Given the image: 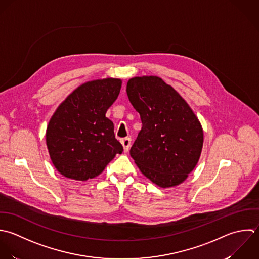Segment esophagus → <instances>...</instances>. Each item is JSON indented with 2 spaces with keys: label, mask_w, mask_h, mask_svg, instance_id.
<instances>
[{
  "label": "esophagus",
  "mask_w": 259,
  "mask_h": 259,
  "mask_svg": "<svg viewBox=\"0 0 259 259\" xmlns=\"http://www.w3.org/2000/svg\"><path fill=\"white\" fill-rule=\"evenodd\" d=\"M121 143H122V145L124 147V151L127 152L129 150L130 145H131V138L130 137H125V138L121 139Z\"/></svg>",
  "instance_id": "esophagus-1"
}]
</instances>
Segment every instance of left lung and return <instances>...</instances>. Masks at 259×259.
<instances>
[{
  "mask_svg": "<svg viewBox=\"0 0 259 259\" xmlns=\"http://www.w3.org/2000/svg\"><path fill=\"white\" fill-rule=\"evenodd\" d=\"M126 92L142 122L130 149L131 157L157 186L182 184L202 152L204 133L200 121L180 94L160 77H133Z\"/></svg>",
  "mask_w": 259,
  "mask_h": 259,
  "instance_id": "obj_1",
  "label": "left lung"
}]
</instances>
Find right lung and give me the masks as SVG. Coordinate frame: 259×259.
<instances>
[{
	"mask_svg": "<svg viewBox=\"0 0 259 259\" xmlns=\"http://www.w3.org/2000/svg\"><path fill=\"white\" fill-rule=\"evenodd\" d=\"M121 79L85 82L56 109L46 130V144L55 168L65 178L87 181L99 176L123 151L107 110L118 98Z\"/></svg>",
	"mask_w": 259,
	"mask_h": 259,
	"instance_id": "add662e5",
	"label": "right lung"
}]
</instances>
